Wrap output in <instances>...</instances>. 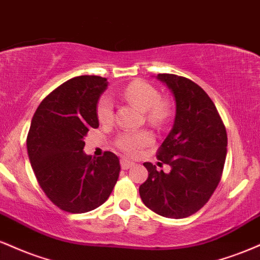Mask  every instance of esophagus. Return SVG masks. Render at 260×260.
Here are the masks:
<instances>
[{
	"label": "esophagus",
	"mask_w": 260,
	"mask_h": 260,
	"mask_svg": "<svg viewBox=\"0 0 260 260\" xmlns=\"http://www.w3.org/2000/svg\"><path fill=\"white\" fill-rule=\"evenodd\" d=\"M121 166H122V169H123V170H128V169L132 168V166H134V162H132V161H129L127 159H122L121 160Z\"/></svg>",
	"instance_id": "1"
}]
</instances>
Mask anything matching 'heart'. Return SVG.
I'll return each mask as SVG.
<instances>
[{"instance_id": "obj_1", "label": "heart", "mask_w": 260, "mask_h": 260, "mask_svg": "<svg viewBox=\"0 0 260 260\" xmlns=\"http://www.w3.org/2000/svg\"><path fill=\"white\" fill-rule=\"evenodd\" d=\"M121 96L128 103L139 107L145 112V117L154 126H161L168 121L170 105L160 99L157 89L143 80L131 83L121 92ZM98 118L103 123H109L113 118V100L104 95L98 104ZM153 142V134L148 131H126L117 138V147L129 156H137L142 149Z\"/></svg>"}]
</instances>
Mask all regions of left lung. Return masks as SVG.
Wrapping results in <instances>:
<instances>
[{
    "label": "left lung",
    "mask_w": 260,
    "mask_h": 260,
    "mask_svg": "<svg viewBox=\"0 0 260 260\" xmlns=\"http://www.w3.org/2000/svg\"><path fill=\"white\" fill-rule=\"evenodd\" d=\"M174 95V126L161 144L159 160L171 166L165 174L151 162L147 181L139 187L143 203L154 213L183 219L209 201L221 177L228 153V134L210 98L192 80L157 74Z\"/></svg>",
    "instance_id": "left-lung-1"
}]
</instances>
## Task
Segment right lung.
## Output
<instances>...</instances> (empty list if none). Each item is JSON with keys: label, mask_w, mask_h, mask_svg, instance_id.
I'll return each mask as SVG.
<instances>
[{"label": "right lung", "mask_w": 260, "mask_h": 260, "mask_svg": "<svg viewBox=\"0 0 260 260\" xmlns=\"http://www.w3.org/2000/svg\"><path fill=\"white\" fill-rule=\"evenodd\" d=\"M109 82L98 76L67 80L47 95L32 116L26 138L30 165L45 194L62 210L82 214L100 207L120 175L111 151L92 159L84 138L99 127L98 101Z\"/></svg>", "instance_id": "add662e5"}]
</instances>
